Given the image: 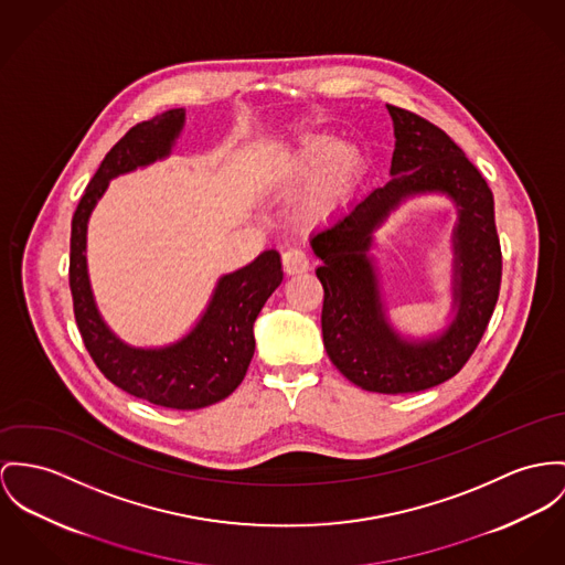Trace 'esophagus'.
<instances>
[{"label": "esophagus", "instance_id": "obj_1", "mask_svg": "<svg viewBox=\"0 0 565 565\" xmlns=\"http://www.w3.org/2000/svg\"><path fill=\"white\" fill-rule=\"evenodd\" d=\"M281 264L288 275H297V273H305L309 268V256L301 247H290L288 252H284Z\"/></svg>", "mask_w": 565, "mask_h": 565}]
</instances>
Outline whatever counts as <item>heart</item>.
Returning <instances> with one entry per match:
<instances>
[{
	"mask_svg": "<svg viewBox=\"0 0 565 565\" xmlns=\"http://www.w3.org/2000/svg\"><path fill=\"white\" fill-rule=\"evenodd\" d=\"M333 161H338V163L333 168L329 186L311 204V213H320V211H324L333 191L338 189V184H342L344 175L352 168V163H354L352 150H348L335 139H311L303 143L297 152L281 154L275 166V174L279 178H305V175L316 174L318 170L327 168Z\"/></svg>",
	"mask_w": 565,
	"mask_h": 565,
	"instance_id": "1",
	"label": "heart"
}]
</instances>
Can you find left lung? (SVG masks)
<instances>
[{
	"instance_id": "obj_1",
	"label": "left lung",
	"mask_w": 565,
	"mask_h": 565,
	"mask_svg": "<svg viewBox=\"0 0 565 565\" xmlns=\"http://www.w3.org/2000/svg\"><path fill=\"white\" fill-rule=\"evenodd\" d=\"M395 150L391 178L311 236L322 260V340L350 383L376 393H415L456 376L490 322L501 288V245L488 182L445 130L387 105ZM443 192L459 209L455 228V320L430 341L408 343L386 322L373 263L371 234L406 196Z\"/></svg>"
}]
</instances>
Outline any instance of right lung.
Here are the masks:
<instances>
[{"instance_id":"obj_1","label":"right lung","mask_w":565,"mask_h":565,"mask_svg":"<svg viewBox=\"0 0 565 565\" xmlns=\"http://www.w3.org/2000/svg\"><path fill=\"white\" fill-rule=\"evenodd\" d=\"M184 127V109L139 122L105 154L86 186L71 227V295L79 333L96 367L116 387L157 406L195 411L236 390L252 363L254 322L284 279L275 249L223 275L198 324L175 344L135 348L116 338L94 303L86 260L87 218L116 175L170 157Z\"/></svg>"}]
</instances>
